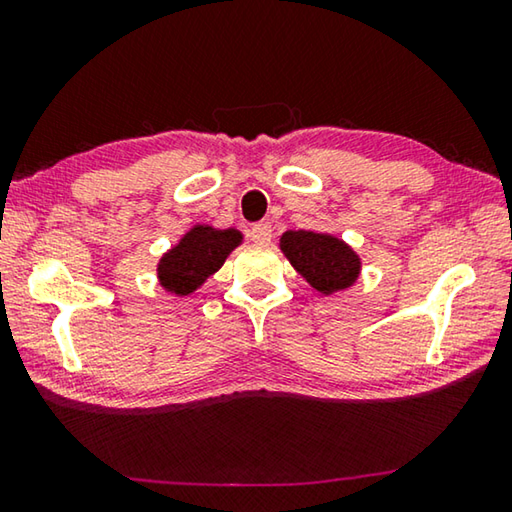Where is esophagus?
<instances>
[{
	"label": "esophagus",
	"mask_w": 512,
	"mask_h": 512,
	"mask_svg": "<svg viewBox=\"0 0 512 512\" xmlns=\"http://www.w3.org/2000/svg\"><path fill=\"white\" fill-rule=\"evenodd\" d=\"M271 237H273V228L271 223H255L253 228H250V239L255 241V244H271Z\"/></svg>",
	"instance_id": "esophagus-1"
}]
</instances>
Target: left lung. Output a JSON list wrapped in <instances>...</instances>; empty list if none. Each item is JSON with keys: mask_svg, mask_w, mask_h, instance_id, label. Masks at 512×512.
<instances>
[{"mask_svg": "<svg viewBox=\"0 0 512 512\" xmlns=\"http://www.w3.org/2000/svg\"><path fill=\"white\" fill-rule=\"evenodd\" d=\"M280 250L291 266L318 293L332 296L357 282L361 259L339 237L311 230H287L280 237Z\"/></svg>", "mask_w": 512, "mask_h": 512, "instance_id": "8db88e82", "label": "left lung"}]
</instances>
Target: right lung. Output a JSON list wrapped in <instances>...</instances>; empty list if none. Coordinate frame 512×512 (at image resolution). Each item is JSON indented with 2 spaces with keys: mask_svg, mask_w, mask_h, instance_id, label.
<instances>
[{
  "mask_svg": "<svg viewBox=\"0 0 512 512\" xmlns=\"http://www.w3.org/2000/svg\"><path fill=\"white\" fill-rule=\"evenodd\" d=\"M244 235L239 230H219L212 225H194L176 246L167 250L158 262V280L173 296H189L223 266Z\"/></svg>",
  "mask_w": 512,
  "mask_h": 512,
  "instance_id": "right-lung-1",
  "label": "right lung"
}]
</instances>
